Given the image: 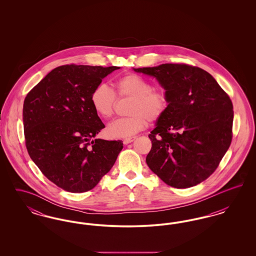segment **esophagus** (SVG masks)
<instances>
[{
	"mask_svg": "<svg viewBox=\"0 0 256 256\" xmlns=\"http://www.w3.org/2000/svg\"><path fill=\"white\" fill-rule=\"evenodd\" d=\"M135 139H136V136H132V137L126 138V139H124V145H128V144H130V143L134 142Z\"/></svg>",
	"mask_w": 256,
	"mask_h": 256,
	"instance_id": "obj_1",
	"label": "esophagus"
}]
</instances>
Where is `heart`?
Wrapping results in <instances>:
<instances>
[{
    "label": "heart",
    "mask_w": 256,
    "mask_h": 256,
    "mask_svg": "<svg viewBox=\"0 0 256 256\" xmlns=\"http://www.w3.org/2000/svg\"><path fill=\"white\" fill-rule=\"evenodd\" d=\"M114 91L106 84H98L91 93L90 102L100 117L110 120L115 111L117 97L132 98L128 104L130 116L110 124L106 134L111 138L130 137L144 130L150 122H156L166 113L170 98L164 89H156L144 78L126 74L113 84Z\"/></svg>",
    "instance_id": "heart-1"
}]
</instances>
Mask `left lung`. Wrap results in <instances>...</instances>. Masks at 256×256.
Listing matches in <instances>:
<instances>
[{
  "label": "left lung",
  "instance_id": "8db88e82",
  "mask_svg": "<svg viewBox=\"0 0 256 256\" xmlns=\"http://www.w3.org/2000/svg\"><path fill=\"white\" fill-rule=\"evenodd\" d=\"M134 71L154 76L170 98L166 113L148 134V168L174 188L202 182L232 143L230 98L210 74L196 66L166 63Z\"/></svg>",
  "mask_w": 256,
  "mask_h": 256
}]
</instances>
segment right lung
Instances as JSON below:
<instances>
[{
  "mask_svg": "<svg viewBox=\"0 0 256 256\" xmlns=\"http://www.w3.org/2000/svg\"><path fill=\"white\" fill-rule=\"evenodd\" d=\"M120 67L62 65L24 98V141L42 174L61 189H93L113 167L122 141L94 139L104 124L90 96L102 80Z\"/></svg>",
  "mask_w": 256,
  "mask_h": 256,
  "instance_id": "add662e5",
  "label": "right lung"
}]
</instances>
